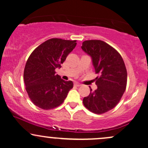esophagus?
<instances>
[{"mask_svg": "<svg viewBox=\"0 0 148 148\" xmlns=\"http://www.w3.org/2000/svg\"><path fill=\"white\" fill-rule=\"evenodd\" d=\"M74 86H76V87H79V86H81V84H80L79 83H75V84H74Z\"/></svg>", "mask_w": 148, "mask_h": 148, "instance_id": "34e87169", "label": "esophagus"}]
</instances>
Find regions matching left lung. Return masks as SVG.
Returning <instances> with one entry per match:
<instances>
[{
  "label": "left lung",
  "mask_w": 148,
  "mask_h": 148,
  "mask_svg": "<svg viewBox=\"0 0 148 148\" xmlns=\"http://www.w3.org/2000/svg\"><path fill=\"white\" fill-rule=\"evenodd\" d=\"M83 50L92 59L97 88L83 99L85 107L96 114L113 109L121 99L127 87V72L121 55L101 40L84 41Z\"/></svg>",
  "instance_id": "obj_1"
}]
</instances>
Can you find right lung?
Instances as JSON below:
<instances>
[{
  "instance_id": "obj_1",
  "label": "right lung",
  "mask_w": 148,
  "mask_h": 148,
  "mask_svg": "<svg viewBox=\"0 0 148 148\" xmlns=\"http://www.w3.org/2000/svg\"><path fill=\"white\" fill-rule=\"evenodd\" d=\"M76 40L49 39L37 47L25 63L23 79L28 97L35 106L45 110L62 104L73 88L56 74V69L75 48Z\"/></svg>"
}]
</instances>
